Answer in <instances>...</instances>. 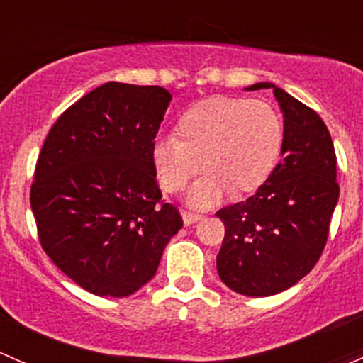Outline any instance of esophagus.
I'll list each match as a JSON object with an SVG mask.
<instances>
[{
	"mask_svg": "<svg viewBox=\"0 0 363 363\" xmlns=\"http://www.w3.org/2000/svg\"><path fill=\"white\" fill-rule=\"evenodd\" d=\"M182 218H183V223H185V225H194V223L199 222V220L203 218V216L196 215V213H186V211H183V213H182Z\"/></svg>",
	"mask_w": 363,
	"mask_h": 363,
	"instance_id": "34e87169",
	"label": "esophagus"
}]
</instances>
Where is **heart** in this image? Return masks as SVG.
Returning <instances> with one entry per match:
<instances>
[{"label":"heart","instance_id":"obj_1","mask_svg":"<svg viewBox=\"0 0 363 363\" xmlns=\"http://www.w3.org/2000/svg\"><path fill=\"white\" fill-rule=\"evenodd\" d=\"M178 134H157L150 159L166 190L185 185L201 164L206 173L186 192L196 208H211L233 190L236 196L262 186L283 150V122L260 99L213 96L192 104L178 121Z\"/></svg>","mask_w":363,"mask_h":363}]
</instances>
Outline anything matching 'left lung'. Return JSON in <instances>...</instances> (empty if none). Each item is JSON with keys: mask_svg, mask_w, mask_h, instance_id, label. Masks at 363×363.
Masks as SVG:
<instances>
[{"mask_svg": "<svg viewBox=\"0 0 363 363\" xmlns=\"http://www.w3.org/2000/svg\"><path fill=\"white\" fill-rule=\"evenodd\" d=\"M285 117L283 160L252 197L216 213L225 238L216 257L218 276L230 290L269 297L301 281L318 262L337 206L335 152L320 115L271 82Z\"/></svg>", "mask_w": 363, "mask_h": 363, "instance_id": "left-lung-1", "label": "left lung"}]
</instances>
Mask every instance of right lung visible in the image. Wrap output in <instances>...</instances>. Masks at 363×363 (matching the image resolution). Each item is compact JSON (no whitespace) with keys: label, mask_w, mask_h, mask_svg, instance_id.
<instances>
[{"label":"right lung","mask_w":363,"mask_h":363,"mask_svg":"<svg viewBox=\"0 0 363 363\" xmlns=\"http://www.w3.org/2000/svg\"><path fill=\"white\" fill-rule=\"evenodd\" d=\"M171 94L162 87L108 82L57 118L31 186L40 242L77 285L127 297L150 281L177 208L160 204L150 147Z\"/></svg>","instance_id":"obj_1"}]
</instances>
